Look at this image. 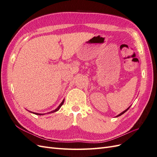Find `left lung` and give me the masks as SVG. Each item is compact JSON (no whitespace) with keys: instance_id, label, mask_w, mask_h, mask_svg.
I'll return each instance as SVG.
<instances>
[{"instance_id":"left-lung-1","label":"left lung","mask_w":157,"mask_h":157,"mask_svg":"<svg viewBox=\"0 0 157 157\" xmlns=\"http://www.w3.org/2000/svg\"><path fill=\"white\" fill-rule=\"evenodd\" d=\"M129 108H130V107H129ZM129 108H128V109H126V110H125V111H123V112H122V113H121V114H119V115H118V116H117V117H118V116H121V115H122V114H124V113H125V112H126V111H128V109H129Z\"/></svg>"}]
</instances>
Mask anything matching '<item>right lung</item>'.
Instances as JSON below:
<instances>
[{
	"label": "right lung",
	"mask_w": 157,
	"mask_h": 157,
	"mask_svg": "<svg viewBox=\"0 0 157 157\" xmlns=\"http://www.w3.org/2000/svg\"><path fill=\"white\" fill-rule=\"evenodd\" d=\"M63 103H64V100H63V101L61 103V104H60V105L58 106V108H57L56 109H55L54 111H51L50 113H54V112H56V111H58L59 110V109H60V107H61V106H62V105L63 104ZM35 113V115H43V114H39V113Z\"/></svg>",
	"instance_id": "right-lung-1"
}]
</instances>
